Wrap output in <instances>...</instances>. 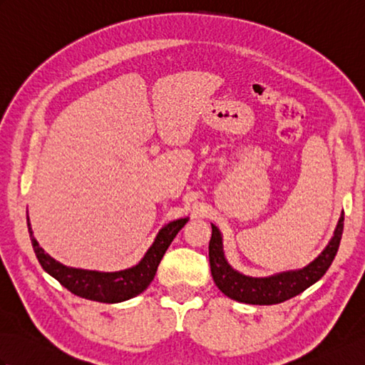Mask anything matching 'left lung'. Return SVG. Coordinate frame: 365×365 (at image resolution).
<instances>
[{
  "instance_id": "left-lung-1",
  "label": "left lung",
  "mask_w": 365,
  "mask_h": 365,
  "mask_svg": "<svg viewBox=\"0 0 365 365\" xmlns=\"http://www.w3.org/2000/svg\"><path fill=\"white\" fill-rule=\"evenodd\" d=\"M344 232V213L340 216L339 224L334 232V237L329 242L319 257L306 268L298 271H287L269 277H250L237 273L232 269L229 263L224 259L222 243L220 230L212 224V240L208 245V257H210V269L215 284L226 297L237 299L247 304H277L297 297L304 292L307 287L315 284L327 273L334 260L340 238Z\"/></svg>"
}]
</instances>
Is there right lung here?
<instances>
[{"label":"right lung","instance_id":"obj_1","mask_svg":"<svg viewBox=\"0 0 365 365\" xmlns=\"http://www.w3.org/2000/svg\"><path fill=\"white\" fill-rule=\"evenodd\" d=\"M187 218L177 220L169 222L168 226L160 230V234L155 238L150 250L147 251L144 259L138 263L136 267L115 271V273H100V271H89L80 268L66 267L50 257L41 246L37 240L33 237L31 224L28 218V230L31 234V243H33L36 257L41 263L46 273L51 274L61 285H64L67 290H71L76 297L100 301V302H120L136 297L143 293L149 284L153 281L155 273L160 262L165 255L169 245L178 234L185 224Z\"/></svg>","mask_w":365,"mask_h":365}]
</instances>
